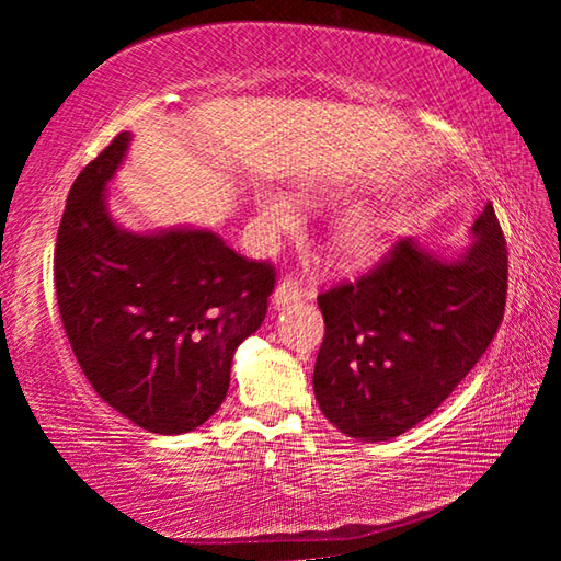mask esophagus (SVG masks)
<instances>
[{"mask_svg":"<svg viewBox=\"0 0 561 561\" xmlns=\"http://www.w3.org/2000/svg\"><path fill=\"white\" fill-rule=\"evenodd\" d=\"M297 299H301V282L297 277H284L272 294V301L277 304V307H284V304H291Z\"/></svg>","mask_w":561,"mask_h":561,"instance_id":"obj_1","label":"esophagus"}]
</instances>
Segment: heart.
<instances>
[{
  "mask_svg": "<svg viewBox=\"0 0 561 561\" xmlns=\"http://www.w3.org/2000/svg\"><path fill=\"white\" fill-rule=\"evenodd\" d=\"M264 220L274 227L287 222V207L282 201H262ZM388 237V222L371 213H354L341 220L334 234V250L346 262H366L381 252Z\"/></svg>",
  "mask_w": 561,
  "mask_h": 561,
  "instance_id": "heart-1",
  "label": "heart"
}]
</instances>
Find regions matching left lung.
<instances>
[{
    "mask_svg": "<svg viewBox=\"0 0 561 561\" xmlns=\"http://www.w3.org/2000/svg\"><path fill=\"white\" fill-rule=\"evenodd\" d=\"M458 260L398 240L356 282L319 294L314 366L321 413L348 438L378 443L428 417L485 354L507 299V244L495 207Z\"/></svg>",
    "mask_w": 561,
    "mask_h": 561,
    "instance_id": "1",
    "label": "left lung"
}]
</instances>
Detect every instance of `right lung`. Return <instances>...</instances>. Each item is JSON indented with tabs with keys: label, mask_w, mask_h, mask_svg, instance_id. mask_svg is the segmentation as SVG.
<instances>
[{
	"label": "right lung",
	"mask_w": 561,
	"mask_h": 561,
	"mask_svg": "<svg viewBox=\"0 0 561 561\" xmlns=\"http://www.w3.org/2000/svg\"><path fill=\"white\" fill-rule=\"evenodd\" d=\"M130 144L118 133L69 190L54 252L61 321L103 401L160 435L195 431L222 405L234 348L262 327L274 267L210 230L128 232L106 185Z\"/></svg>",
	"instance_id": "add662e5"
}]
</instances>
